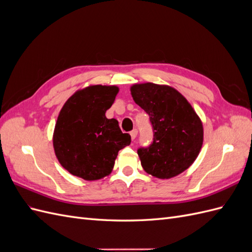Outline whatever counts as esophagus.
<instances>
[{"mask_svg": "<svg viewBox=\"0 0 252 252\" xmlns=\"http://www.w3.org/2000/svg\"><path fill=\"white\" fill-rule=\"evenodd\" d=\"M136 135H138V130H136V129H133L132 131H130V136L132 140H134L136 138Z\"/></svg>", "mask_w": 252, "mask_h": 252, "instance_id": "1", "label": "esophagus"}]
</instances>
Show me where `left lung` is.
Here are the masks:
<instances>
[{
  "mask_svg": "<svg viewBox=\"0 0 252 252\" xmlns=\"http://www.w3.org/2000/svg\"><path fill=\"white\" fill-rule=\"evenodd\" d=\"M133 101L148 113L154 141L138 149L144 170L158 179H170L189 168L203 145V124L178 90L154 83L134 84Z\"/></svg>",
  "mask_w": 252,
  "mask_h": 252,
  "instance_id": "left-lung-1",
  "label": "left lung"
}]
</instances>
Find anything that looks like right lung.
Listing matches in <instances>:
<instances>
[{"label": "right lung", "mask_w": 252, "mask_h": 252, "mask_svg": "<svg viewBox=\"0 0 252 252\" xmlns=\"http://www.w3.org/2000/svg\"><path fill=\"white\" fill-rule=\"evenodd\" d=\"M119 88L91 85L78 90L62 107L53 132V148L60 164L86 181L108 175L118 152L131 142L116 119H107Z\"/></svg>", "instance_id": "obj_1"}]
</instances>
